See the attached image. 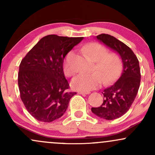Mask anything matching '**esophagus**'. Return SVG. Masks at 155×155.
Masks as SVG:
<instances>
[{
    "mask_svg": "<svg viewBox=\"0 0 155 155\" xmlns=\"http://www.w3.org/2000/svg\"><path fill=\"white\" fill-rule=\"evenodd\" d=\"M78 93L81 94V95H88V94H90V92H86V91H79V92H78Z\"/></svg>",
    "mask_w": 155,
    "mask_h": 155,
    "instance_id": "obj_1",
    "label": "esophagus"
}]
</instances>
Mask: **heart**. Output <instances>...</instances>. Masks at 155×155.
Listing matches in <instances>:
<instances>
[{"label":"heart","mask_w":155,"mask_h":155,"mask_svg":"<svg viewBox=\"0 0 155 155\" xmlns=\"http://www.w3.org/2000/svg\"><path fill=\"white\" fill-rule=\"evenodd\" d=\"M81 51L87 54L95 63L92 74H79L71 80V86L76 90L90 91L101 86L102 83L108 84L116 79L120 71L122 62L116 53H108L106 47L98 43H90L81 48ZM76 54L70 51L65 55L63 61V71L67 76L75 74L74 60Z\"/></svg>","instance_id":"obj_1"}]
</instances>
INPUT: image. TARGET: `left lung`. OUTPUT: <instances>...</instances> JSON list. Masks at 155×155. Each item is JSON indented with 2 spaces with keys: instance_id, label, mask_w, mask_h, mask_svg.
Returning a JSON list of instances; mask_svg holds the SVG:
<instances>
[{
  "instance_id": "8db88e82",
  "label": "left lung",
  "mask_w": 155,
  "mask_h": 155,
  "mask_svg": "<svg viewBox=\"0 0 155 155\" xmlns=\"http://www.w3.org/2000/svg\"><path fill=\"white\" fill-rule=\"evenodd\" d=\"M96 38L120 54L123 68L118 80L102 92L103 104L91 111L100 118L115 120L128 111L136 98L140 82L139 62L132 49L115 37L103 33Z\"/></svg>"
}]
</instances>
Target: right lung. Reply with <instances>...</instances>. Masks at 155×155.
<instances>
[{
	"label": "right lung",
	"mask_w": 155,
	"mask_h": 155,
	"mask_svg": "<svg viewBox=\"0 0 155 155\" xmlns=\"http://www.w3.org/2000/svg\"><path fill=\"white\" fill-rule=\"evenodd\" d=\"M82 39L48 35L21 61L18 74L21 100L37 120L51 122L60 118L76 94L68 92L69 84L63 73V60Z\"/></svg>",
	"instance_id": "add662e5"
}]
</instances>
